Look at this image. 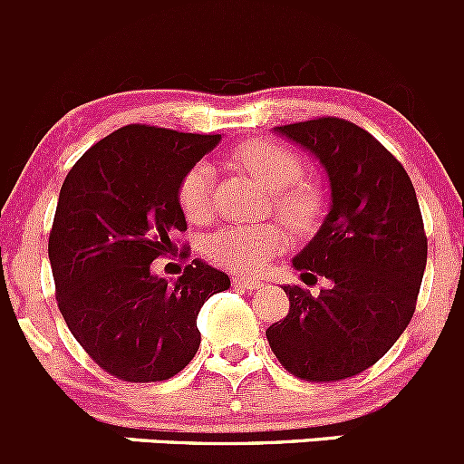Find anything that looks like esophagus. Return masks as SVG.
Masks as SVG:
<instances>
[{
    "mask_svg": "<svg viewBox=\"0 0 464 464\" xmlns=\"http://www.w3.org/2000/svg\"><path fill=\"white\" fill-rule=\"evenodd\" d=\"M234 288H243V291H252V288H259L261 282L255 277H232Z\"/></svg>",
    "mask_w": 464,
    "mask_h": 464,
    "instance_id": "1",
    "label": "esophagus"
}]
</instances>
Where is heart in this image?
<instances>
[{
	"label": "heart",
	"mask_w": 464,
	"mask_h": 464,
	"mask_svg": "<svg viewBox=\"0 0 464 464\" xmlns=\"http://www.w3.org/2000/svg\"><path fill=\"white\" fill-rule=\"evenodd\" d=\"M234 162L264 182L273 209L295 232H309L318 223L324 196L315 182L300 180L302 160L286 146L268 140H255L234 150ZM178 205L187 221L205 223L214 214V169L200 160L191 164L178 185ZM288 232L282 223L226 226L209 234L203 252L212 264L234 273H259L275 255L286 250Z\"/></svg>",
	"instance_id": "1"
}]
</instances>
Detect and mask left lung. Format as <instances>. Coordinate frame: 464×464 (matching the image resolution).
<instances>
[{
	"mask_svg": "<svg viewBox=\"0 0 464 464\" xmlns=\"http://www.w3.org/2000/svg\"><path fill=\"white\" fill-rule=\"evenodd\" d=\"M275 130L320 160L332 208L293 259L304 284L327 286L318 295L284 286L288 315L266 338L293 377L343 382L372 368L415 314L426 268L420 203L401 162L356 123L318 117Z\"/></svg>",
	"mask_w": 464,
	"mask_h": 464,
	"instance_id": "8db88e82",
	"label": "left lung"
}]
</instances>
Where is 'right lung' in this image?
<instances>
[{
	"instance_id": "add662e5",
	"label": "right lung",
	"mask_w": 464,
	"mask_h": 464,
	"mask_svg": "<svg viewBox=\"0 0 464 464\" xmlns=\"http://www.w3.org/2000/svg\"><path fill=\"white\" fill-rule=\"evenodd\" d=\"M218 140L130 123L87 149L63 182L49 232L58 309L90 359L121 382L176 377L198 352L200 306L230 288L198 259L176 282L150 273L158 256H189V247L176 255L187 230L178 185Z\"/></svg>"
}]
</instances>
